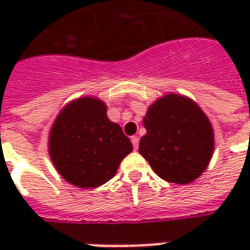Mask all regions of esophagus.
<instances>
[{
  "label": "esophagus",
  "mask_w": 250,
  "mask_h": 250,
  "mask_svg": "<svg viewBox=\"0 0 250 250\" xmlns=\"http://www.w3.org/2000/svg\"><path fill=\"white\" fill-rule=\"evenodd\" d=\"M131 141H132V145L133 148H135V150H137V148H139V137L132 136L131 137Z\"/></svg>",
  "instance_id": "esophagus-1"
}]
</instances>
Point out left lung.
<instances>
[{"label":"left lung","mask_w":250,"mask_h":250,"mask_svg":"<svg viewBox=\"0 0 250 250\" xmlns=\"http://www.w3.org/2000/svg\"><path fill=\"white\" fill-rule=\"evenodd\" d=\"M139 152L161 179L188 184L206 170L214 150L209 118L190 98L168 93L149 106Z\"/></svg>","instance_id":"8db88e82"}]
</instances>
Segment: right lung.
Returning a JSON list of instances; mask_svg holds the SVG:
<instances>
[{
  "label": "right lung",
  "instance_id": "1",
  "mask_svg": "<svg viewBox=\"0 0 250 250\" xmlns=\"http://www.w3.org/2000/svg\"><path fill=\"white\" fill-rule=\"evenodd\" d=\"M132 144L121 125L110 122L105 102L82 97L64 106L49 133V156L64 180L96 188L117 174Z\"/></svg>",
  "mask_w": 250,
  "mask_h": 250
}]
</instances>
